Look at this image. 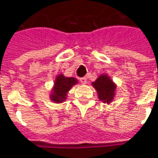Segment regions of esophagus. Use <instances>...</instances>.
Returning a JSON list of instances; mask_svg holds the SVG:
<instances>
[{
    "mask_svg": "<svg viewBox=\"0 0 158 158\" xmlns=\"http://www.w3.org/2000/svg\"><path fill=\"white\" fill-rule=\"evenodd\" d=\"M80 82H81L82 85H86L87 84V79L85 77H82V78H80Z\"/></svg>",
    "mask_w": 158,
    "mask_h": 158,
    "instance_id": "34e87169",
    "label": "esophagus"
}]
</instances>
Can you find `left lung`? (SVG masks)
<instances>
[{
	"mask_svg": "<svg viewBox=\"0 0 158 158\" xmlns=\"http://www.w3.org/2000/svg\"><path fill=\"white\" fill-rule=\"evenodd\" d=\"M92 85L96 90L98 99L103 103L110 104L116 96L117 84L113 82L110 76L106 73H101L96 81L92 83Z\"/></svg>",
	"mask_w": 158,
	"mask_h": 158,
	"instance_id": "obj_1",
	"label": "left lung"
}]
</instances>
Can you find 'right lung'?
Masks as SVG:
<instances>
[{
  "instance_id": "add662e5",
  "label": "right lung",
  "mask_w": 158,
  "mask_h": 158,
  "mask_svg": "<svg viewBox=\"0 0 158 158\" xmlns=\"http://www.w3.org/2000/svg\"><path fill=\"white\" fill-rule=\"evenodd\" d=\"M78 84L74 77H67L64 73H58L54 81V85L49 92V100L55 103H62L66 101L67 94L72 87Z\"/></svg>"
}]
</instances>
